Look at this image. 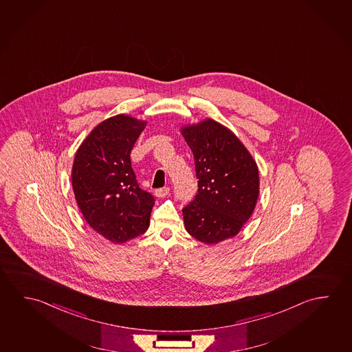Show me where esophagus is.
<instances>
[{
  "label": "esophagus",
  "mask_w": 352,
  "mask_h": 352,
  "mask_svg": "<svg viewBox=\"0 0 352 352\" xmlns=\"http://www.w3.org/2000/svg\"><path fill=\"white\" fill-rule=\"evenodd\" d=\"M168 192H170V188H168V187H162V188H157V190H155V196L166 197L167 195H168Z\"/></svg>",
  "instance_id": "34e87169"
}]
</instances>
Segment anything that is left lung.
Instances as JSON below:
<instances>
[{
  "label": "left lung",
  "mask_w": 352,
  "mask_h": 352,
  "mask_svg": "<svg viewBox=\"0 0 352 352\" xmlns=\"http://www.w3.org/2000/svg\"><path fill=\"white\" fill-rule=\"evenodd\" d=\"M195 157L198 190L182 208L186 230L204 244L235 236L258 197V170L238 138L213 120L182 129Z\"/></svg>",
  "instance_id": "left-lung-1"
}]
</instances>
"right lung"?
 Masks as SVG:
<instances>
[{
	"mask_svg": "<svg viewBox=\"0 0 352 352\" xmlns=\"http://www.w3.org/2000/svg\"><path fill=\"white\" fill-rule=\"evenodd\" d=\"M145 122L124 114L102 122L78 148L72 188L89 227L112 243H124L148 230L155 198L140 188L131 151Z\"/></svg>",
	"mask_w": 352,
	"mask_h": 352,
	"instance_id": "right-lung-1",
	"label": "right lung"
}]
</instances>
